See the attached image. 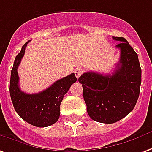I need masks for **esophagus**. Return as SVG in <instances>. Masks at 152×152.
<instances>
[{
	"mask_svg": "<svg viewBox=\"0 0 152 152\" xmlns=\"http://www.w3.org/2000/svg\"><path fill=\"white\" fill-rule=\"evenodd\" d=\"M83 73V71L81 70V69L77 68L75 70V75H76V78H79L80 76H81V74Z\"/></svg>",
	"mask_w": 152,
	"mask_h": 152,
	"instance_id": "obj_1",
	"label": "esophagus"
}]
</instances>
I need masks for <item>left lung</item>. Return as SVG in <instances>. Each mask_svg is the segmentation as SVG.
I'll return each instance as SVG.
<instances>
[{"label":"left lung","mask_w":152,"mask_h":152,"mask_svg":"<svg viewBox=\"0 0 152 152\" xmlns=\"http://www.w3.org/2000/svg\"><path fill=\"white\" fill-rule=\"evenodd\" d=\"M113 39L120 43V59L112 74L87 72L78 79L82 84L87 113L94 121L113 124L134 109L140 94L142 69L138 56L122 37Z\"/></svg>","instance_id":"1"}]
</instances>
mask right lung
Returning <instances> with one entry per match:
<instances>
[{
  "label": "right lung",
  "instance_id": "right-lung-1",
  "mask_svg": "<svg viewBox=\"0 0 152 152\" xmlns=\"http://www.w3.org/2000/svg\"><path fill=\"white\" fill-rule=\"evenodd\" d=\"M28 42L23 45L20 53L15 59L10 75V94L14 108L22 119L35 127L44 128L58 120L60 105L63 97L77 79L75 74L72 73L55 81L50 87L39 93L27 94L23 92L19 86L17 69L24 57L25 48Z\"/></svg>",
  "mask_w": 152,
  "mask_h": 152
}]
</instances>
